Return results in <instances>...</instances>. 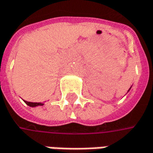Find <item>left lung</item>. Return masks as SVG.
Masks as SVG:
<instances>
[{
	"label": "left lung",
	"instance_id": "left-lung-1",
	"mask_svg": "<svg viewBox=\"0 0 153 153\" xmlns=\"http://www.w3.org/2000/svg\"><path fill=\"white\" fill-rule=\"evenodd\" d=\"M130 89H131V88H130ZM130 89H129V90H128V91H130Z\"/></svg>",
	"mask_w": 153,
	"mask_h": 153
}]
</instances>
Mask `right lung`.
Instances as JSON below:
<instances>
[{"label": "right lung", "mask_w": 153, "mask_h": 153, "mask_svg": "<svg viewBox=\"0 0 153 153\" xmlns=\"http://www.w3.org/2000/svg\"><path fill=\"white\" fill-rule=\"evenodd\" d=\"M25 103L30 106V107H36V106H39V105H44V103H32V102H27V101H25Z\"/></svg>", "instance_id": "right-lung-1"}]
</instances>
